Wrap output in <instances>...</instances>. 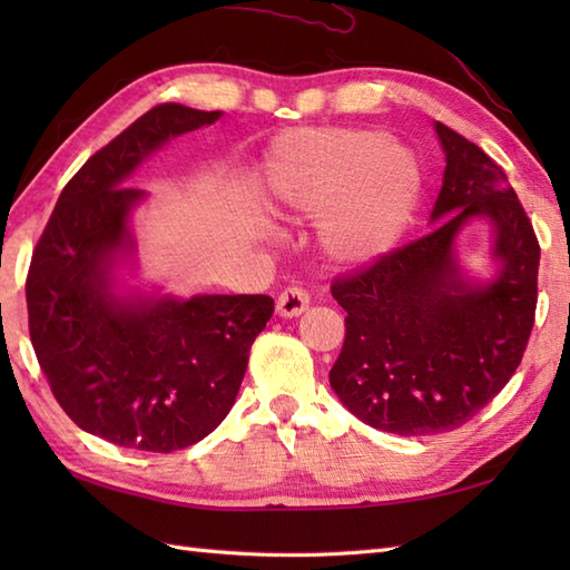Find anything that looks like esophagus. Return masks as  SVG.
<instances>
[{
	"label": "esophagus",
	"mask_w": 570,
	"mask_h": 570,
	"mask_svg": "<svg viewBox=\"0 0 570 570\" xmlns=\"http://www.w3.org/2000/svg\"><path fill=\"white\" fill-rule=\"evenodd\" d=\"M308 308V292L304 286H286L276 298V311L282 318H296Z\"/></svg>",
	"instance_id": "1"
}]
</instances>
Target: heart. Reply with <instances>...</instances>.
I'll list each match as a JSON object with an SVG mask.
<instances>
[{
	"label": "heart",
	"mask_w": 570,
	"mask_h": 570,
	"mask_svg": "<svg viewBox=\"0 0 570 570\" xmlns=\"http://www.w3.org/2000/svg\"><path fill=\"white\" fill-rule=\"evenodd\" d=\"M421 168L382 131L357 127L294 129L266 161V188L292 217H318L325 252L370 264L404 235L421 200Z\"/></svg>",
	"instance_id": "obj_1"
}]
</instances>
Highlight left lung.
<instances>
[{"mask_svg": "<svg viewBox=\"0 0 570 570\" xmlns=\"http://www.w3.org/2000/svg\"><path fill=\"white\" fill-rule=\"evenodd\" d=\"M445 151L435 227L333 278L345 343L331 386L353 414L396 435L463 426L498 396L524 357L537 311L539 239L502 168L478 144L435 122ZM472 216L495 227L501 274L459 276L452 242Z\"/></svg>", "mask_w": 570, "mask_h": 570, "instance_id": "obj_1", "label": "left lung"}]
</instances>
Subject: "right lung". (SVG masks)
Returning <instances> with one entry per match:
<instances>
[{"label": "right lung", "mask_w": 570, "mask_h": 570, "mask_svg": "<svg viewBox=\"0 0 570 570\" xmlns=\"http://www.w3.org/2000/svg\"><path fill=\"white\" fill-rule=\"evenodd\" d=\"M223 112L156 105L68 180L36 242L27 306L36 360L60 409L122 448L171 453L203 441L233 409L272 296L117 298L110 269L131 245L125 186L141 159Z\"/></svg>", "instance_id": "add662e5"}]
</instances>
